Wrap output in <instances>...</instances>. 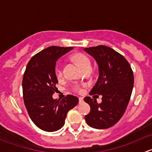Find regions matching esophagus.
Here are the masks:
<instances>
[{"mask_svg": "<svg viewBox=\"0 0 152 152\" xmlns=\"http://www.w3.org/2000/svg\"><path fill=\"white\" fill-rule=\"evenodd\" d=\"M79 104L82 103V102H84V100H83V98H82V97H79Z\"/></svg>", "mask_w": 152, "mask_h": 152, "instance_id": "34e87169", "label": "esophagus"}]
</instances>
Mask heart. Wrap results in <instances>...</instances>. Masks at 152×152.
<instances>
[{"label": "heart", "instance_id": "heart-1", "mask_svg": "<svg viewBox=\"0 0 152 152\" xmlns=\"http://www.w3.org/2000/svg\"><path fill=\"white\" fill-rule=\"evenodd\" d=\"M72 59L76 63V65L80 67L82 70L86 68V67H90V61L87 56L82 53H76L72 56ZM54 75L56 79H60L62 76V68L59 65H56L54 68ZM73 90L77 93H82V90L79 87H74Z\"/></svg>", "mask_w": 152, "mask_h": 152}]
</instances>
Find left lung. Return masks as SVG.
I'll return each instance as SVG.
<instances>
[{
  "instance_id": "1",
  "label": "left lung",
  "mask_w": 152,
  "mask_h": 152,
  "mask_svg": "<svg viewBox=\"0 0 152 152\" xmlns=\"http://www.w3.org/2000/svg\"><path fill=\"white\" fill-rule=\"evenodd\" d=\"M84 50L96 59L99 65V79L90 94L102 96L101 104L89 96L84 99L90 107L85 121L93 128H110L125 113L134 85L133 71L124 56L111 48L98 45Z\"/></svg>"
}]
</instances>
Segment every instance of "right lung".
Wrapping results in <instances>:
<instances>
[{"instance_id":"1","label":"right lung","mask_w":152,"mask_h":152,"mask_svg":"<svg viewBox=\"0 0 152 152\" xmlns=\"http://www.w3.org/2000/svg\"><path fill=\"white\" fill-rule=\"evenodd\" d=\"M73 47L50 46L29 60L23 78L24 104L31 119L40 129L55 132L65 124L68 111L79 103V99L67 95L61 101L52 96L57 88L54 75L56 62Z\"/></svg>"}]
</instances>
